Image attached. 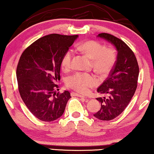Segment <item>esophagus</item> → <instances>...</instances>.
<instances>
[{
  "instance_id": "34e87169",
  "label": "esophagus",
  "mask_w": 154,
  "mask_h": 154,
  "mask_svg": "<svg viewBox=\"0 0 154 154\" xmlns=\"http://www.w3.org/2000/svg\"><path fill=\"white\" fill-rule=\"evenodd\" d=\"M71 95H74V96H78V97H82V98H85V100H87L86 97H84V96H83V95H80V94H79V93H71Z\"/></svg>"
}]
</instances>
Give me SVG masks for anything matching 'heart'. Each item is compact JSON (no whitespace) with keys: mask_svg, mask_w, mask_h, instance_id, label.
<instances>
[{"mask_svg":"<svg viewBox=\"0 0 154 154\" xmlns=\"http://www.w3.org/2000/svg\"><path fill=\"white\" fill-rule=\"evenodd\" d=\"M78 49L92 59L94 71L101 76H106L112 71L117 60L116 51L112 48H106L97 41H87L78 46ZM73 53L67 51L61 59V66L65 71L71 68ZM97 84L94 75L87 73H76L67 80L68 86L80 93L86 94L90 89Z\"/></svg>","mask_w":154,"mask_h":154,"instance_id":"b5f03b06","label":"heart"}]
</instances>
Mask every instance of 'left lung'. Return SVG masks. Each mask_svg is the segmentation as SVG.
Masks as SVG:
<instances>
[{
	"label": "left lung",
	"mask_w": 154,
	"mask_h": 154,
	"mask_svg": "<svg viewBox=\"0 0 154 154\" xmlns=\"http://www.w3.org/2000/svg\"><path fill=\"white\" fill-rule=\"evenodd\" d=\"M98 36L113 44L118 51L109 76L97 89L98 93L106 96L96 98L101 107L93 115L100 120L109 121L125 110L134 95L139 69L134 54L125 42L110 34L100 33Z\"/></svg>",
	"instance_id": "1"
}]
</instances>
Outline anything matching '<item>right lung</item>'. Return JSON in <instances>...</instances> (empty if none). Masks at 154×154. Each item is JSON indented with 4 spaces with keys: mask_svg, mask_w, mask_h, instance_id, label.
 Listing matches in <instances>:
<instances>
[{
    "mask_svg": "<svg viewBox=\"0 0 154 154\" xmlns=\"http://www.w3.org/2000/svg\"><path fill=\"white\" fill-rule=\"evenodd\" d=\"M78 35L51 34L27 47L20 57L16 70L21 98L31 113L43 122L59 118L71 94L59 91L61 59Z\"/></svg>",
    "mask_w": 154,
    "mask_h": 154,
    "instance_id": "1",
    "label": "right lung"
}]
</instances>
